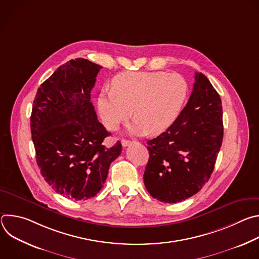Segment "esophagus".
Listing matches in <instances>:
<instances>
[{"instance_id":"34e87169","label":"esophagus","mask_w":259,"mask_h":259,"mask_svg":"<svg viewBox=\"0 0 259 259\" xmlns=\"http://www.w3.org/2000/svg\"><path fill=\"white\" fill-rule=\"evenodd\" d=\"M132 143H133V142L130 141V140L122 139V145H123V146H128V145H130V144H132Z\"/></svg>"}]
</instances>
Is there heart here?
<instances>
[{"instance_id":"obj_1","label":"heart","mask_w":259,"mask_h":259,"mask_svg":"<svg viewBox=\"0 0 259 259\" xmlns=\"http://www.w3.org/2000/svg\"><path fill=\"white\" fill-rule=\"evenodd\" d=\"M187 80L176 72L127 71L116 76L112 89L101 90L97 107L103 125L116 130L132 116L135 135L161 134L177 120L188 98Z\"/></svg>"}]
</instances>
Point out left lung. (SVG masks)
Listing matches in <instances>:
<instances>
[{"label":"left lung","instance_id":"left-lung-1","mask_svg":"<svg viewBox=\"0 0 259 259\" xmlns=\"http://www.w3.org/2000/svg\"><path fill=\"white\" fill-rule=\"evenodd\" d=\"M191 97L174 124L147 141L150 158L143 174L151 196L178 203L209 180L224 138L223 105L202 72H196Z\"/></svg>","mask_w":259,"mask_h":259}]
</instances>
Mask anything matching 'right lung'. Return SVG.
I'll list each match as a JSON object with an SVG mask.
<instances>
[{"label":"right lung","instance_id":"obj_1","mask_svg":"<svg viewBox=\"0 0 259 259\" xmlns=\"http://www.w3.org/2000/svg\"><path fill=\"white\" fill-rule=\"evenodd\" d=\"M102 66L84 58L60 65L38 89L30 131L41 174L58 194L71 200L93 198L102 189L110 164L122 152L98 122L91 90Z\"/></svg>","mask_w":259,"mask_h":259}]
</instances>
